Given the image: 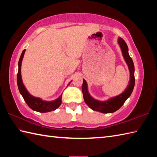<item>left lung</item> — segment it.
<instances>
[{"mask_svg":"<svg viewBox=\"0 0 157 157\" xmlns=\"http://www.w3.org/2000/svg\"><path fill=\"white\" fill-rule=\"evenodd\" d=\"M118 43L121 49L122 54L129 67L130 72V81L129 85L125 89V90L121 93V94L109 99L106 101H99L93 98L90 95L88 91L87 82L85 79H83V84L82 87V90L84 96V101L90 108L92 109L93 111H99L102 113H113L117 111L124 104L125 101L128 99L134 90L135 85V78H134V65L132 58L129 56L128 53V47L127 46L126 42L124 40L121 38H118Z\"/></svg>","mask_w":157,"mask_h":157,"instance_id":"1","label":"left lung"}]
</instances>
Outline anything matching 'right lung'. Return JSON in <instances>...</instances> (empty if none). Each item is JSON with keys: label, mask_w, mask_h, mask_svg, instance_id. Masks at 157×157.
Here are the masks:
<instances>
[{"label": "right lung", "mask_w": 157, "mask_h": 157, "mask_svg": "<svg viewBox=\"0 0 157 157\" xmlns=\"http://www.w3.org/2000/svg\"><path fill=\"white\" fill-rule=\"evenodd\" d=\"M25 52V49L23 50L21 56H20L18 66V73L17 76V86L20 94L23 96V99L27 103V105L30 109H32L34 111H38L40 113H47L57 109L59 106L61 104V98L62 94L59 96V97L56 99L55 101L48 102L42 101V99L39 98L34 97V96H32L28 91L26 90L25 87L23 84L22 79H21V62L23 58V55ZM69 85V84H68Z\"/></svg>", "instance_id": "right-lung-1"}]
</instances>
